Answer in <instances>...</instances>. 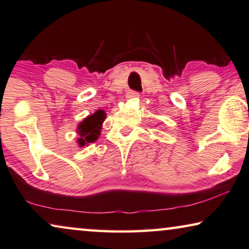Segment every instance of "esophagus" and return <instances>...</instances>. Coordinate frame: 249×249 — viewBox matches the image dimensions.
I'll list each match as a JSON object with an SVG mask.
<instances>
[{
    "label": "esophagus",
    "mask_w": 249,
    "mask_h": 249,
    "mask_svg": "<svg viewBox=\"0 0 249 249\" xmlns=\"http://www.w3.org/2000/svg\"><path fill=\"white\" fill-rule=\"evenodd\" d=\"M125 99L127 100H135V99H139V93L136 91H129L125 94Z\"/></svg>",
    "instance_id": "1"
}]
</instances>
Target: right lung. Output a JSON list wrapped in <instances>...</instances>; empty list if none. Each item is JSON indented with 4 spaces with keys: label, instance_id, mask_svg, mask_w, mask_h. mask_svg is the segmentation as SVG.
I'll list each match as a JSON object with an SVG mask.
<instances>
[{
    "label": "right lung",
    "instance_id": "1",
    "mask_svg": "<svg viewBox=\"0 0 249 249\" xmlns=\"http://www.w3.org/2000/svg\"><path fill=\"white\" fill-rule=\"evenodd\" d=\"M106 117L107 113L103 110H98L93 114H89L88 118H85L77 125L76 131L80 135L77 142L80 147L89 145V142H94L99 138V136L101 135V129H102V124Z\"/></svg>",
    "mask_w": 249,
    "mask_h": 249
}]
</instances>
